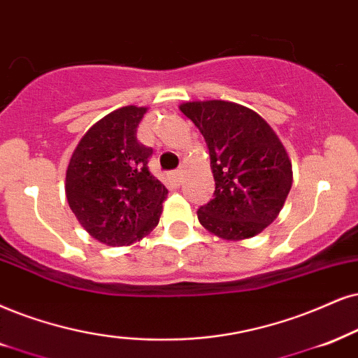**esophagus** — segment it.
I'll use <instances>...</instances> for the list:
<instances>
[{
	"mask_svg": "<svg viewBox=\"0 0 358 358\" xmlns=\"http://www.w3.org/2000/svg\"><path fill=\"white\" fill-rule=\"evenodd\" d=\"M170 180H171V183L176 185V187H180V185L183 183V173H182V171H180V170L171 171V173H170Z\"/></svg>",
	"mask_w": 358,
	"mask_h": 358,
	"instance_id": "obj_1",
	"label": "esophagus"
}]
</instances>
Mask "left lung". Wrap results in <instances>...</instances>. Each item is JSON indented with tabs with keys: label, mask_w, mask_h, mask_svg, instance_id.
I'll return each mask as SVG.
<instances>
[{
	"label": "left lung",
	"mask_w": 358,
	"mask_h": 358,
	"mask_svg": "<svg viewBox=\"0 0 358 358\" xmlns=\"http://www.w3.org/2000/svg\"><path fill=\"white\" fill-rule=\"evenodd\" d=\"M210 150L215 198L196 211L203 228L228 241L259 234L282 210L292 164L259 114L228 101L183 102Z\"/></svg>",
	"instance_id": "obj_1"
}]
</instances>
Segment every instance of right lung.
<instances>
[{"label": "right lung", "instance_id": "obj_1", "mask_svg": "<svg viewBox=\"0 0 358 358\" xmlns=\"http://www.w3.org/2000/svg\"><path fill=\"white\" fill-rule=\"evenodd\" d=\"M145 112L127 106L96 122L67 166V203L85 231L107 246H129L147 236L169 193L148 170L152 148L137 140Z\"/></svg>", "mask_w": 358, "mask_h": 358}]
</instances>
